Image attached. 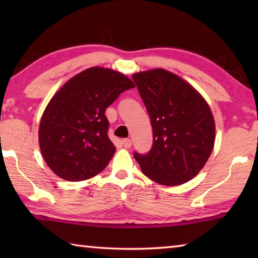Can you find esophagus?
<instances>
[{
    "label": "esophagus",
    "instance_id": "obj_1",
    "mask_svg": "<svg viewBox=\"0 0 258 258\" xmlns=\"http://www.w3.org/2000/svg\"><path fill=\"white\" fill-rule=\"evenodd\" d=\"M121 142H123V146H124L125 148H131V147H132V140L124 139Z\"/></svg>",
    "mask_w": 258,
    "mask_h": 258
}]
</instances>
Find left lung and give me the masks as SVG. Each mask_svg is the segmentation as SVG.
Wrapping results in <instances>:
<instances>
[{
	"label": "left lung",
	"mask_w": 258,
	"mask_h": 258,
	"mask_svg": "<svg viewBox=\"0 0 258 258\" xmlns=\"http://www.w3.org/2000/svg\"><path fill=\"white\" fill-rule=\"evenodd\" d=\"M132 78L154 133L148 154L134 152L142 173L168 186L192 180L215 142V121L208 103L189 83L165 69L137 73Z\"/></svg>",
	"instance_id": "left-lung-1"
}]
</instances>
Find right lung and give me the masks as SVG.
Segmentation results:
<instances>
[{
    "label": "right lung",
    "instance_id": "obj_1",
    "mask_svg": "<svg viewBox=\"0 0 258 258\" xmlns=\"http://www.w3.org/2000/svg\"><path fill=\"white\" fill-rule=\"evenodd\" d=\"M134 83L119 72L91 67L71 78L47 104L38 141L47 166L72 182L107 167L116 148L108 137L106 109Z\"/></svg>",
    "mask_w": 258,
    "mask_h": 258
}]
</instances>
